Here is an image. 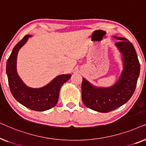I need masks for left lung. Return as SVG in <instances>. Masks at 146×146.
<instances>
[{"label": "left lung", "mask_w": 146, "mask_h": 146, "mask_svg": "<svg viewBox=\"0 0 146 146\" xmlns=\"http://www.w3.org/2000/svg\"><path fill=\"white\" fill-rule=\"evenodd\" d=\"M115 46L122 55L123 70L116 83L109 87H96L83 78L82 100L87 108L99 112H108L124 104L132 97L140 71L136 52L131 42L122 37Z\"/></svg>", "instance_id": "1"}]
</instances>
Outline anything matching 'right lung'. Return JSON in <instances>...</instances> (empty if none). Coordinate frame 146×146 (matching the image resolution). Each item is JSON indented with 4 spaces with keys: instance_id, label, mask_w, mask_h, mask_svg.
<instances>
[{
    "instance_id": "add662e5",
    "label": "right lung",
    "mask_w": 146,
    "mask_h": 146,
    "mask_svg": "<svg viewBox=\"0 0 146 146\" xmlns=\"http://www.w3.org/2000/svg\"><path fill=\"white\" fill-rule=\"evenodd\" d=\"M31 35H26L14 46L7 63V74L11 93L18 102L36 111H45L56 105L61 86L71 77V74H63L55 77L44 87L32 88L24 83L16 69V60L20 49L26 44Z\"/></svg>"
}]
</instances>
